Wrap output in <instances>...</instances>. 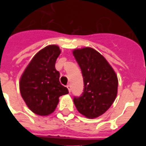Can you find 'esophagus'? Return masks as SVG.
Listing matches in <instances>:
<instances>
[{
    "label": "esophagus",
    "instance_id": "esophagus-1",
    "mask_svg": "<svg viewBox=\"0 0 146 146\" xmlns=\"http://www.w3.org/2000/svg\"><path fill=\"white\" fill-rule=\"evenodd\" d=\"M66 87H67V88H68V90H69V92H71V91H72V87H71L70 85H68Z\"/></svg>",
    "mask_w": 146,
    "mask_h": 146
}]
</instances>
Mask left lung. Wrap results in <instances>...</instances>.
I'll return each mask as SVG.
<instances>
[{
	"mask_svg": "<svg viewBox=\"0 0 146 146\" xmlns=\"http://www.w3.org/2000/svg\"><path fill=\"white\" fill-rule=\"evenodd\" d=\"M73 55L84 82V92L74 98V105L86 118H97L110 108L116 98L117 74L104 56L91 47L74 49Z\"/></svg>",
	"mask_w": 146,
	"mask_h": 146,
	"instance_id": "8db88e82",
	"label": "left lung"
}]
</instances>
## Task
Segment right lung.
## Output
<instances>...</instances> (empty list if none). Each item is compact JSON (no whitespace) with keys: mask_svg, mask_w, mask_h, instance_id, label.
Instances as JSON below:
<instances>
[{"mask_svg":"<svg viewBox=\"0 0 146 146\" xmlns=\"http://www.w3.org/2000/svg\"><path fill=\"white\" fill-rule=\"evenodd\" d=\"M61 50L48 45L33 56L20 80V91L28 108L35 114L46 116L55 111L59 97L69 93L60 84L55 64Z\"/></svg>","mask_w":146,"mask_h":146,"instance_id":"1","label":"right lung"}]
</instances>
